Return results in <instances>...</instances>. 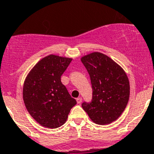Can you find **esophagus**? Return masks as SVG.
<instances>
[{"label": "esophagus", "instance_id": "34e87169", "mask_svg": "<svg viewBox=\"0 0 154 154\" xmlns=\"http://www.w3.org/2000/svg\"><path fill=\"white\" fill-rule=\"evenodd\" d=\"M76 101H77V103H78L79 104H80V103H82V99L81 97H79L76 99Z\"/></svg>", "mask_w": 154, "mask_h": 154}]
</instances>
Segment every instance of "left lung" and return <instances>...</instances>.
<instances>
[{
    "label": "left lung",
    "instance_id": "8db88e82",
    "mask_svg": "<svg viewBox=\"0 0 154 154\" xmlns=\"http://www.w3.org/2000/svg\"><path fill=\"white\" fill-rule=\"evenodd\" d=\"M81 61L90 76L92 99L82 104L89 118L99 125L111 123L123 113L130 98L126 72L107 55L93 52Z\"/></svg>",
    "mask_w": 154,
    "mask_h": 154
}]
</instances>
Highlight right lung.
<instances>
[{
  "mask_svg": "<svg viewBox=\"0 0 154 154\" xmlns=\"http://www.w3.org/2000/svg\"><path fill=\"white\" fill-rule=\"evenodd\" d=\"M72 58L50 55L31 70L23 87V99L30 115L40 125L58 128L67 120L76 100L61 82Z\"/></svg>",
  "mask_w": 154,
  "mask_h": 154,
  "instance_id": "right-lung-1",
  "label": "right lung"
}]
</instances>
